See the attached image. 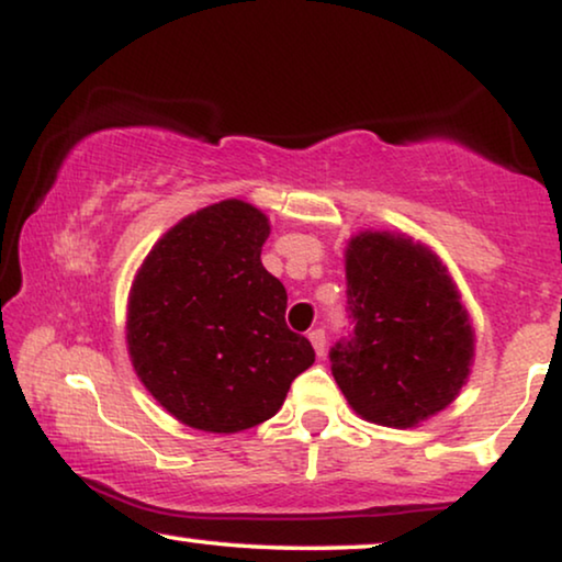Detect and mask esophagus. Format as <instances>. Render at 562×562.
<instances>
[{"label":"esophagus","mask_w":562,"mask_h":562,"mask_svg":"<svg viewBox=\"0 0 562 562\" xmlns=\"http://www.w3.org/2000/svg\"><path fill=\"white\" fill-rule=\"evenodd\" d=\"M310 340H312V345H314V352H317V356H325V348H327L325 329H322V327L312 329V333H310Z\"/></svg>","instance_id":"1"}]
</instances>
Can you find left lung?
<instances>
[{
  "label": "left lung",
  "mask_w": 562,
  "mask_h": 562,
  "mask_svg": "<svg viewBox=\"0 0 562 562\" xmlns=\"http://www.w3.org/2000/svg\"><path fill=\"white\" fill-rule=\"evenodd\" d=\"M350 329L329 348L352 409L383 427H414L463 389L473 329L456 283L409 237L360 233L345 258Z\"/></svg>",
  "instance_id": "1"
}]
</instances>
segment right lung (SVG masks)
Returning <instances> with one entry per match:
<instances>
[{"mask_svg":"<svg viewBox=\"0 0 562 562\" xmlns=\"http://www.w3.org/2000/svg\"><path fill=\"white\" fill-rule=\"evenodd\" d=\"M268 233L263 212L227 199L168 229L135 276L130 358L183 425L256 427L314 363L312 342L286 327V289L260 263Z\"/></svg>","mask_w":562,"mask_h":562,"instance_id":"add662e5","label":"right lung"}]
</instances>
